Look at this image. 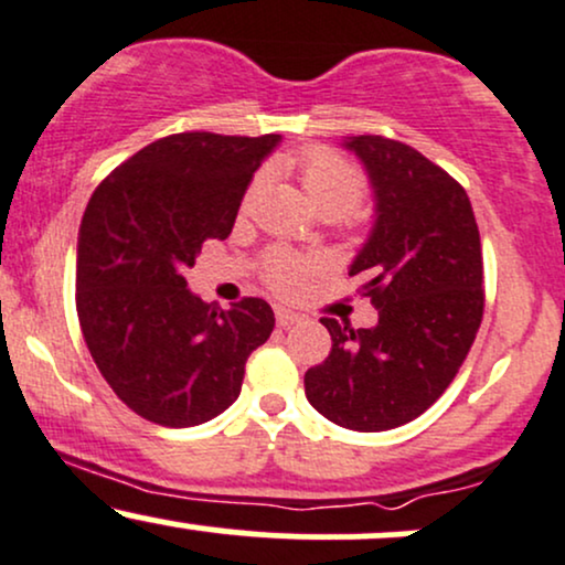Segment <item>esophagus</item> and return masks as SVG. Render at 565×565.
Masks as SVG:
<instances>
[{
    "label": "esophagus",
    "mask_w": 565,
    "mask_h": 565,
    "mask_svg": "<svg viewBox=\"0 0 565 565\" xmlns=\"http://www.w3.org/2000/svg\"><path fill=\"white\" fill-rule=\"evenodd\" d=\"M276 321H278V327L289 329L291 323L300 321V313H295V310H289V308H276Z\"/></svg>",
    "instance_id": "obj_1"
}]
</instances>
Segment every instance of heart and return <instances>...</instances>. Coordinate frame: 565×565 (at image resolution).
Instances as JSON below:
<instances>
[{
  "instance_id": "1",
  "label": "heart",
  "mask_w": 565,
  "mask_h": 565,
  "mask_svg": "<svg viewBox=\"0 0 565 565\" xmlns=\"http://www.w3.org/2000/svg\"><path fill=\"white\" fill-rule=\"evenodd\" d=\"M289 167L297 172L305 196H308L310 206L319 215L321 212L334 217L348 215L361 201V193H364V180H361L359 170L350 161L337 157L332 151H323V148H308L300 157L291 159ZM257 188H260V180L252 183L244 204L255 199ZM308 270L310 263L291 255V252H270L268 260H265V278L281 295H291V291L300 289Z\"/></svg>"
}]
</instances>
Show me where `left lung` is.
Wrapping results in <instances>:
<instances>
[{
    "mask_svg": "<svg viewBox=\"0 0 565 565\" xmlns=\"http://www.w3.org/2000/svg\"><path fill=\"white\" fill-rule=\"evenodd\" d=\"M342 146L364 164L374 223L348 274L364 278L372 329L321 319L332 353L305 372V395L329 423L380 433L417 419L457 377L483 319V257L465 188L398 140Z\"/></svg>",
    "mask_w": 565,
    "mask_h": 565,
    "instance_id": "obj_1",
    "label": "left lung"
}]
</instances>
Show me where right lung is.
<instances>
[{
  "instance_id": "1",
  "label": "right lung",
  "mask_w": 565,
  "mask_h": 565,
  "mask_svg": "<svg viewBox=\"0 0 565 565\" xmlns=\"http://www.w3.org/2000/svg\"><path fill=\"white\" fill-rule=\"evenodd\" d=\"M281 135L180 132L97 185L76 244V313L93 361L135 414L193 427L242 393L244 364L274 332L246 297L223 310L188 289L201 244L228 238L252 174Z\"/></svg>"
}]
</instances>
